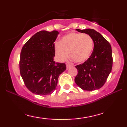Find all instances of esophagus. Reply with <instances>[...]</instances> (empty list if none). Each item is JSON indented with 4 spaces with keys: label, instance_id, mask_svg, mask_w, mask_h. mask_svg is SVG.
Masks as SVG:
<instances>
[{
    "label": "esophagus",
    "instance_id": "1",
    "mask_svg": "<svg viewBox=\"0 0 127 127\" xmlns=\"http://www.w3.org/2000/svg\"><path fill=\"white\" fill-rule=\"evenodd\" d=\"M72 65H71V64H67V65H66V68H67V70H68L71 67H72Z\"/></svg>",
    "mask_w": 127,
    "mask_h": 127
}]
</instances>
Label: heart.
<instances>
[{
	"label": "heart",
	"mask_w": 127,
	"mask_h": 127,
	"mask_svg": "<svg viewBox=\"0 0 127 127\" xmlns=\"http://www.w3.org/2000/svg\"><path fill=\"white\" fill-rule=\"evenodd\" d=\"M94 42L91 36L79 33H70L65 35L55 45V52L61 62L68 56L74 62L81 63L91 56Z\"/></svg>",
	"instance_id": "b5f03b06"
}]
</instances>
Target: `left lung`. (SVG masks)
Wrapping results in <instances>:
<instances>
[{"label":"left lung","instance_id":"8db88e82","mask_svg":"<svg viewBox=\"0 0 127 127\" xmlns=\"http://www.w3.org/2000/svg\"><path fill=\"white\" fill-rule=\"evenodd\" d=\"M76 30L91 36L94 42V49L87 61L76 66L78 73L75 81L77 85L84 90H97L104 85L111 72L113 64L111 45L94 29Z\"/></svg>","mask_w":127,"mask_h":127}]
</instances>
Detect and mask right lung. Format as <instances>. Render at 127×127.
Returning a JSON list of instances; mask_svg holds the SVG:
<instances>
[{"instance_id":"right-lung-1","label":"right lung","mask_w":127,"mask_h":127,"mask_svg":"<svg viewBox=\"0 0 127 127\" xmlns=\"http://www.w3.org/2000/svg\"><path fill=\"white\" fill-rule=\"evenodd\" d=\"M59 32L42 30L36 33L22 48L20 75L32 93L46 95L55 90L60 75L66 70L63 63H55L54 42Z\"/></svg>"}]
</instances>
